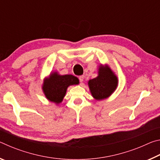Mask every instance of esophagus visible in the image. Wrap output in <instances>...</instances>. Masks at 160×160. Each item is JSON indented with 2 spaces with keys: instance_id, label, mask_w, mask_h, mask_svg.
Returning <instances> with one entry per match:
<instances>
[{
  "instance_id": "1",
  "label": "esophagus",
  "mask_w": 160,
  "mask_h": 160,
  "mask_svg": "<svg viewBox=\"0 0 160 160\" xmlns=\"http://www.w3.org/2000/svg\"><path fill=\"white\" fill-rule=\"evenodd\" d=\"M79 80H80V82L81 83H82L83 80H84V76H83V75H80V76H79Z\"/></svg>"
}]
</instances>
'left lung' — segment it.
I'll return each instance as SVG.
<instances>
[{
    "instance_id": "1",
    "label": "left lung",
    "mask_w": 160,
    "mask_h": 160,
    "mask_svg": "<svg viewBox=\"0 0 160 160\" xmlns=\"http://www.w3.org/2000/svg\"><path fill=\"white\" fill-rule=\"evenodd\" d=\"M88 85L94 98L102 100L109 97L115 91L118 85V78L107 65H101L98 76L89 80Z\"/></svg>"
}]
</instances>
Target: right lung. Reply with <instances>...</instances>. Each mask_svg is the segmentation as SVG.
<instances>
[{
  "label": "right lung",
  "instance_id": "obj_1",
  "mask_svg": "<svg viewBox=\"0 0 160 160\" xmlns=\"http://www.w3.org/2000/svg\"><path fill=\"white\" fill-rule=\"evenodd\" d=\"M78 84L79 80L74 75H61L54 72L44 80L42 90L47 99L58 104L63 101L68 88L70 85Z\"/></svg>",
  "mask_w": 160,
  "mask_h": 160
}]
</instances>
